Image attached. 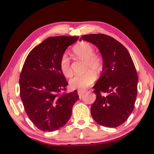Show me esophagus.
Instances as JSON below:
<instances>
[{
  "mask_svg": "<svg viewBox=\"0 0 154 154\" xmlns=\"http://www.w3.org/2000/svg\"><path fill=\"white\" fill-rule=\"evenodd\" d=\"M77 93H78V94H79V97H81V96H82L83 94L85 93V90H78Z\"/></svg>",
  "mask_w": 154,
  "mask_h": 154,
  "instance_id": "1",
  "label": "esophagus"
}]
</instances>
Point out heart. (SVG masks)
Listing matches in <instances>:
<instances>
[{"label": "heart", "instance_id": "1", "mask_svg": "<svg viewBox=\"0 0 154 154\" xmlns=\"http://www.w3.org/2000/svg\"><path fill=\"white\" fill-rule=\"evenodd\" d=\"M73 53L77 57L85 60V70L87 71L82 75H75L69 81V86L71 89H85L94 83L97 74L100 73L103 68V60L100 55L94 54V48L87 42H81L73 49ZM60 71L65 77H70L73 71L71 67L70 59L66 53L61 55L59 62ZM89 71H88V70Z\"/></svg>", "mask_w": 154, "mask_h": 154}]
</instances>
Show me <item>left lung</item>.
Masks as SVG:
<instances>
[{"label": "left lung", "mask_w": 154, "mask_h": 154, "mask_svg": "<svg viewBox=\"0 0 154 154\" xmlns=\"http://www.w3.org/2000/svg\"><path fill=\"white\" fill-rule=\"evenodd\" d=\"M81 40L96 45L103 60L102 74L93 87L97 97L91 115L101 126H119L132 112L137 97L138 79L132 59L127 49L109 35L88 34Z\"/></svg>", "instance_id": "left-lung-1"}]
</instances>
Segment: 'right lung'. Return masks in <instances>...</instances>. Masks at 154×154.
Masks as SVG:
<instances>
[{
	"label": "right lung",
	"mask_w": 154,
	"mask_h": 154,
	"mask_svg": "<svg viewBox=\"0 0 154 154\" xmlns=\"http://www.w3.org/2000/svg\"><path fill=\"white\" fill-rule=\"evenodd\" d=\"M78 39L48 38L29 53L23 65L19 80L20 98L29 119L44 132L63 127L79 100L77 90L61 93L68 83L59 66L61 55Z\"/></svg>",
	"instance_id": "right-lung-1"
}]
</instances>
